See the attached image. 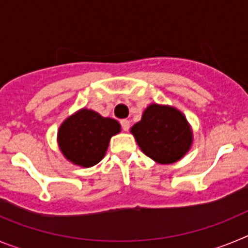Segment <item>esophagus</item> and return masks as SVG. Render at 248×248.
Wrapping results in <instances>:
<instances>
[{"label":"esophagus","mask_w":248,"mask_h":248,"mask_svg":"<svg viewBox=\"0 0 248 248\" xmlns=\"http://www.w3.org/2000/svg\"><path fill=\"white\" fill-rule=\"evenodd\" d=\"M120 125H122L123 130L128 131L129 128H130V122H129L128 119H123L122 122H120Z\"/></svg>","instance_id":"1"}]
</instances>
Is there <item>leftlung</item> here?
<instances>
[{
	"instance_id": "1",
	"label": "left lung",
	"mask_w": 248,
	"mask_h": 248,
	"mask_svg": "<svg viewBox=\"0 0 248 248\" xmlns=\"http://www.w3.org/2000/svg\"><path fill=\"white\" fill-rule=\"evenodd\" d=\"M131 133L144 154L159 164H171L181 159L192 141L186 118L165 105H149Z\"/></svg>"
}]
</instances>
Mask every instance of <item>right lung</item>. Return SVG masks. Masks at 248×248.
<instances>
[{
    "instance_id": "obj_1",
    "label": "right lung",
    "mask_w": 248,
    "mask_h": 248,
    "mask_svg": "<svg viewBox=\"0 0 248 248\" xmlns=\"http://www.w3.org/2000/svg\"><path fill=\"white\" fill-rule=\"evenodd\" d=\"M120 131V124L110 118L82 109L63 123L58 144L63 155L76 165L89 168L98 164L108 149L109 140Z\"/></svg>"
}]
</instances>
